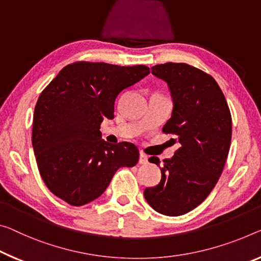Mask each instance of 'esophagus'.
<instances>
[{"instance_id": "esophagus-1", "label": "esophagus", "mask_w": 261, "mask_h": 261, "mask_svg": "<svg viewBox=\"0 0 261 261\" xmlns=\"http://www.w3.org/2000/svg\"><path fill=\"white\" fill-rule=\"evenodd\" d=\"M139 163L140 164H146L148 163V156L143 153H140V158H139Z\"/></svg>"}]
</instances>
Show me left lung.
I'll return each instance as SVG.
<instances>
[{
	"mask_svg": "<svg viewBox=\"0 0 261 261\" xmlns=\"http://www.w3.org/2000/svg\"><path fill=\"white\" fill-rule=\"evenodd\" d=\"M151 73L169 86L174 110L162 132L176 136L179 148L163 161L160 183L143 195L155 211L175 217L198 206L217 184L230 150L232 118L222 90L206 72L166 63L151 67ZM149 162L161 163L156 156Z\"/></svg>",
	"mask_w": 261,
	"mask_h": 261,
	"instance_id": "8db88e82",
	"label": "left lung"
}]
</instances>
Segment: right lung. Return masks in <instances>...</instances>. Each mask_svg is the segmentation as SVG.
<instances>
[{
  "mask_svg": "<svg viewBox=\"0 0 261 261\" xmlns=\"http://www.w3.org/2000/svg\"><path fill=\"white\" fill-rule=\"evenodd\" d=\"M149 73L144 65L82 61L66 65L42 91L31 140L39 174L55 196L85 205L106 190L120 167L138 163V147L103 141L100 125L114 118L120 92Z\"/></svg>",
  "mask_w": 261,
  "mask_h": 261,
  "instance_id": "obj_1",
  "label": "right lung"
}]
</instances>
